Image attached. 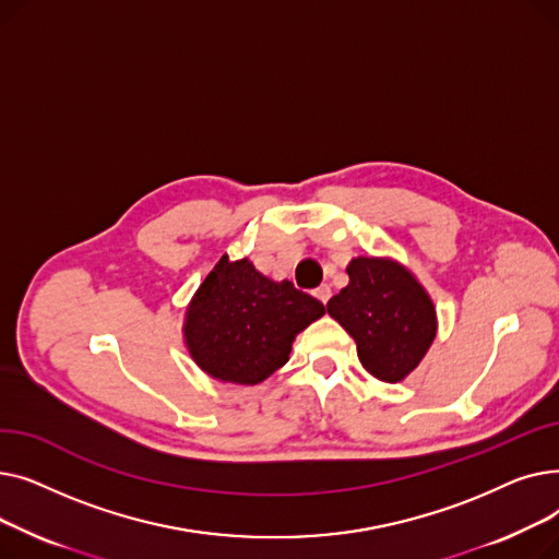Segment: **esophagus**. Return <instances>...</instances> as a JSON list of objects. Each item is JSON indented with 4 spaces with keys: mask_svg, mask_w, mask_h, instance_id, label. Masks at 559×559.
I'll use <instances>...</instances> for the list:
<instances>
[{
    "mask_svg": "<svg viewBox=\"0 0 559 559\" xmlns=\"http://www.w3.org/2000/svg\"><path fill=\"white\" fill-rule=\"evenodd\" d=\"M314 297L321 301V304H329V299H331V287L329 285H319L317 289H314Z\"/></svg>",
    "mask_w": 559,
    "mask_h": 559,
    "instance_id": "1",
    "label": "esophagus"
}]
</instances>
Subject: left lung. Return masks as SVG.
Returning a JSON list of instances; mask_svg holds the SVG:
<instances>
[{
  "label": "left lung",
  "mask_w": 559,
  "mask_h": 559,
  "mask_svg": "<svg viewBox=\"0 0 559 559\" xmlns=\"http://www.w3.org/2000/svg\"><path fill=\"white\" fill-rule=\"evenodd\" d=\"M346 274L348 285L326 310L356 340L362 367L385 383H399L435 340L432 301L413 274L385 258H354Z\"/></svg>",
  "instance_id": "obj_1"
}]
</instances>
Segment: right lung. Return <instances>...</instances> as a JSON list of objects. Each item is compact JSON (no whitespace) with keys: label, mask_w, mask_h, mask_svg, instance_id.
<instances>
[{"label":"right lung","mask_w":559,"mask_h":559,"mask_svg":"<svg viewBox=\"0 0 559 559\" xmlns=\"http://www.w3.org/2000/svg\"><path fill=\"white\" fill-rule=\"evenodd\" d=\"M324 314V304L289 281L262 276L224 255L205 276L186 314L192 360L224 383L258 385L281 369L297 333Z\"/></svg>","instance_id":"add662e5"}]
</instances>
